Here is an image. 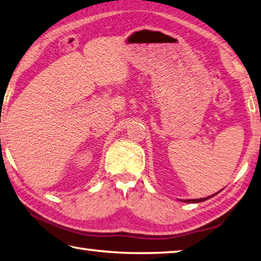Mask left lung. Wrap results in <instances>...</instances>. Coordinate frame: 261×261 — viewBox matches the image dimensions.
Masks as SVG:
<instances>
[{"mask_svg":"<svg viewBox=\"0 0 261 261\" xmlns=\"http://www.w3.org/2000/svg\"><path fill=\"white\" fill-rule=\"evenodd\" d=\"M219 193H220V191H218L217 194H219ZM217 194H214V195H217ZM214 195H212V196H208V197H205V198H198V199H186V200H185V203H199V202H204V200H206V199H208V198L213 197Z\"/></svg>","mask_w":261,"mask_h":261,"instance_id":"1","label":"left lung"}]
</instances>
